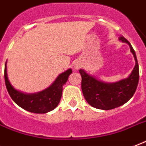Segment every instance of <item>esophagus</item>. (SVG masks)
Listing matches in <instances>:
<instances>
[{"label": "esophagus", "instance_id": "obj_1", "mask_svg": "<svg viewBox=\"0 0 146 146\" xmlns=\"http://www.w3.org/2000/svg\"><path fill=\"white\" fill-rule=\"evenodd\" d=\"M81 68V65H79V64H74V68L75 70H78L79 68Z\"/></svg>", "mask_w": 146, "mask_h": 146}]
</instances>
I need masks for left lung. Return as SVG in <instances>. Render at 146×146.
<instances>
[{"label": "left lung", "instance_id": "left-lung-1", "mask_svg": "<svg viewBox=\"0 0 146 146\" xmlns=\"http://www.w3.org/2000/svg\"><path fill=\"white\" fill-rule=\"evenodd\" d=\"M119 40L129 46L135 61V67L127 78L115 83H105L88 74L84 70H79L83 95L91 107L104 110L114 109L129 101L136 91L139 78L136 55L127 39L120 36Z\"/></svg>", "mask_w": 146, "mask_h": 146}]
</instances>
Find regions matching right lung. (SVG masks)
<instances>
[{"instance_id": "add662e5", "label": "right lung", "mask_w": 146, "mask_h": 146, "mask_svg": "<svg viewBox=\"0 0 146 146\" xmlns=\"http://www.w3.org/2000/svg\"><path fill=\"white\" fill-rule=\"evenodd\" d=\"M72 70L68 69L60 74L48 88L35 94H24L16 90L9 81L7 73V62L4 79L9 94L14 102L27 111L35 113H46L52 110L59 104L62 94V86L68 81Z\"/></svg>"}]
</instances>
